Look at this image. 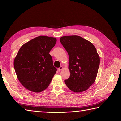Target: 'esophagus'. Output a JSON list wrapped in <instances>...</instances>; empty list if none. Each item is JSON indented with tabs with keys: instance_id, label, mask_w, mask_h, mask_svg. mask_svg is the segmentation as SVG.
Instances as JSON below:
<instances>
[{
	"instance_id": "34e87169",
	"label": "esophagus",
	"mask_w": 121,
	"mask_h": 121,
	"mask_svg": "<svg viewBox=\"0 0 121 121\" xmlns=\"http://www.w3.org/2000/svg\"><path fill=\"white\" fill-rule=\"evenodd\" d=\"M63 69V67H62V66H61V67H60L59 68H58V71H60L61 70H62V69Z\"/></svg>"
}]
</instances>
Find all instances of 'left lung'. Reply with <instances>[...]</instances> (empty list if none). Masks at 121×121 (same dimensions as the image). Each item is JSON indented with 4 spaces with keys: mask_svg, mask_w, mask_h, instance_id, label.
Masks as SVG:
<instances>
[{
    "mask_svg": "<svg viewBox=\"0 0 121 121\" xmlns=\"http://www.w3.org/2000/svg\"><path fill=\"white\" fill-rule=\"evenodd\" d=\"M60 41L69 56L70 76L65 80V84L73 92L86 91L95 81L99 66L100 57L95 47L77 35L63 36Z\"/></svg>",
    "mask_w": 121,
    "mask_h": 121,
    "instance_id": "8db88e82",
    "label": "left lung"
}]
</instances>
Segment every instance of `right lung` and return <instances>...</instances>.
<instances>
[{"label": "right lung", "mask_w": 121, "mask_h": 121, "mask_svg": "<svg viewBox=\"0 0 121 121\" xmlns=\"http://www.w3.org/2000/svg\"><path fill=\"white\" fill-rule=\"evenodd\" d=\"M56 38L40 36L25 43L13 61L18 80L25 88L34 92L46 89L57 69L49 54Z\"/></svg>", "instance_id": "add662e5"}]
</instances>
